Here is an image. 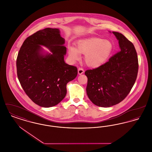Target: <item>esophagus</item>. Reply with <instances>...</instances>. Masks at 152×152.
<instances>
[{
  "label": "esophagus",
  "mask_w": 152,
  "mask_h": 152,
  "mask_svg": "<svg viewBox=\"0 0 152 152\" xmlns=\"http://www.w3.org/2000/svg\"><path fill=\"white\" fill-rule=\"evenodd\" d=\"M84 72V69L83 68H78V74L79 75H81V74H83Z\"/></svg>",
  "instance_id": "esophagus-1"
}]
</instances>
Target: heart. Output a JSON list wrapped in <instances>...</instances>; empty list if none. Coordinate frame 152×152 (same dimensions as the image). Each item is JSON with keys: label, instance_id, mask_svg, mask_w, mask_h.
I'll return each instance as SVG.
<instances>
[{"label": "heart", "instance_id": "1", "mask_svg": "<svg viewBox=\"0 0 152 152\" xmlns=\"http://www.w3.org/2000/svg\"><path fill=\"white\" fill-rule=\"evenodd\" d=\"M113 51L114 45L111 41L94 37L80 40L76 48L68 46V54L73 60H79L80 53L85 55L86 64L92 68H97L104 64L112 56Z\"/></svg>", "mask_w": 152, "mask_h": 152}]
</instances>
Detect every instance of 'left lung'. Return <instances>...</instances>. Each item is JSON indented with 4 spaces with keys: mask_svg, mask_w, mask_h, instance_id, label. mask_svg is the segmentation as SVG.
Returning a JSON list of instances; mask_svg holds the SVG:
<instances>
[{
    "mask_svg": "<svg viewBox=\"0 0 152 152\" xmlns=\"http://www.w3.org/2000/svg\"><path fill=\"white\" fill-rule=\"evenodd\" d=\"M118 40L120 51L108 61L87 70V94L94 105L110 107L129 94L137 76V54L134 45L121 33L112 32Z\"/></svg>",
    "mask_w": 152,
    "mask_h": 152,
    "instance_id": "left-lung-1",
    "label": "left lung"
}]
</instances>
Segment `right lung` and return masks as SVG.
Wrapping results in <instances>:
<instances>
[{"mask_svg":"<svg viewBox=\"0 0 152 152\" xmlns=\"http://www.w3.org/2000/svg\"><path fill=\"white\" fill-rule=\"evenodd\" d=\"M64 43L59 29L46 28L28 37L19 51L18 79L29 99L40 107H53L62 101L67 83L77 76V68L64 61ZM41 45L52 53L45 54Z\"/></svg>","mask_w":152,"mask_h":152,"instance_id":"obj_1","label":"right lung"}]
</instances>
